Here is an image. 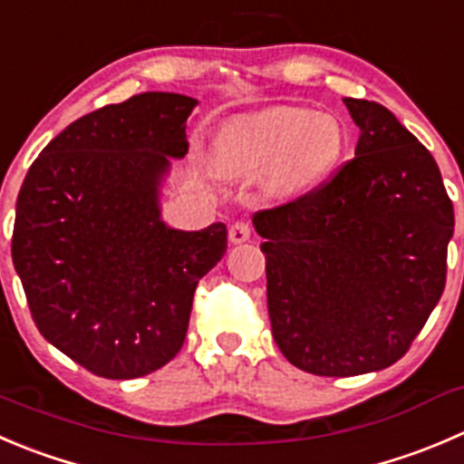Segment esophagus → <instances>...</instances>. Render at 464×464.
I'll return each instance as SVG.
<instances>
[{"label": "esophagus", "mask_w": 464, "mask_h": 464, "mask_svg": "<svg viewBox=\"0 0 464 464\" xmlns=\"http://www.w3.org/2000/svg\"><path fill=\"white\" fill-rule=\"evenodd\" d=\"M249 237H251L249 222H236L231 224V228H228V240H231L233 245H242V242H246Z\"/></svg>", "instance_id": "esophagus-1"}]
</instances>
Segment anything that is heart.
Masks as SVG:
<instances>
[{
    "label": "heart",
    "instance_id": "heart-1",
    "mask_svg": "<svg viewBox=\"0 0 464 464\" xmlns=\"http://www.w3.org/2000/svg\"><path fill=\"white\" fill-rule=\"evenodd\" d=\"M346 133L340 118L304 106H274L224 124L213 138V160L224 177L263 174L269 192L299 195L340 163Z\"/></svg>",
    "mask_w": 464,
    "mask_h": 464
}]
</instances>
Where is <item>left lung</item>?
Returning <instances> with one entry per match:
<instances>
[{
	"mask_svg": "<svg viewBox=\"0 0 464 464\" xmlns=\"http://www.w3.org/2000/svg\"><path fill=\"white\" fill-rule=\"evenodd\" d=\"M356 159L319 190L254 215L283 356L317 376L385 370L447 281L453 204L430 151L376 102L344 99Z\"/></svg>",
	"mask_w": 464,
	"mask_h": 464,
	"instance_id": "1",
	"label": "left lung"
}]
</instances>
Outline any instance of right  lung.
<instances>
[{"label": "right lung", "instance_id": "1", "mask_svg": "<svg viewBox=\"0 0 464 464\" xmlns=\"http://www.w3.org/2000/svg\"><path fill=\"white\" fill-rule=\"evenodd\" d=\"M197 103L140 92L88 112L40 151L17 195L13 265L35 326L103 379L177 356L197 283L227 251L222 222L181 231L160 210Z\"/></svg>", "mask_w": 464, "mask_h": 464}]
</instances>
